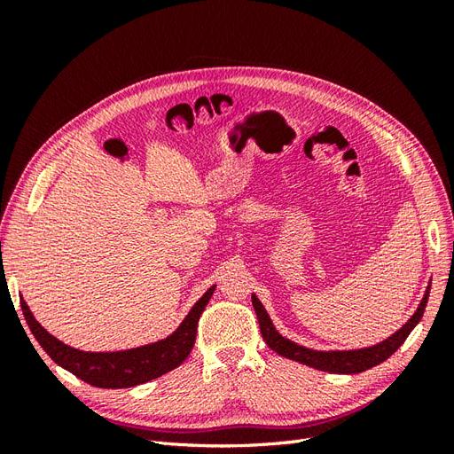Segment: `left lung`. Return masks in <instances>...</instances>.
Returning a JSON list of instances; mask_svg holds the SVG:
<instances>
[{
	"instance_id": "1",
	"label": "left lung",
	"mask_w": 454,
	"mask_h": 454,
	"mask_svg": "<svg viewBox=\"0 0 454 454\" xmlns=\"http://www.w3.org/2000/svg\"><path fill=\"white\" fill-rule=\"evenodd\" d=\"M428 295H430V286H428V290H426L417 312L411 316V320L400 329V332H395L392 337L379 342V345H375V347L362 348V350H345V352H318V350H310V348L295 345V342L287 340L286 337H282L277 332V329H274L267 310L263 309V305H261V301L255 295H252V305L257 314L261 335H263L269 348L278 352L280 356H284V358L301 362V364L310 365L314 369L329 371V373L352 375V373H362V371L371 369V367L382 364L384 360H388L390 356L403 345L409 333L413 332L415 325L420 322L426 303H428Z\"/></svg>"
}]
</instances>
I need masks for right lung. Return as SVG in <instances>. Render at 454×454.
Masks as SVG:
<instances>
[{
  "label": "right lung",
  "mask_w": 454,
  "mask_h": 454,
  "mask_svg": "<svg viewBox=\"0 0 454 454\" xmlns=\"http://www.w3.org/2000/svg\"><path fill=\"white\" fill-rule=\"evenodd\" d=\"M214 290L215 287L212 286L199 299V303L191 309L187 318L168 339L122 352H81L67 347L45 332V327H41L24 301H20V307L30 332L37 339L41 348L60 367L67 369L70 373L96 388H130L136 384H144L168 373L174 367L184 364L189 352L193 350L199 318L204 307L208 305Z\"/></svg>",
  "instance_id": "obj_1"
}]
</instances>
